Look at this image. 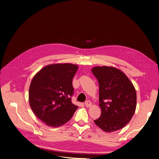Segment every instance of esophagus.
I'll return each mask as SVG.
<instances>
[{
	"instance_id": "obj_1",
	"label": "esophagus",
	"mask_w": 159,
	"mask_h": 159,
	"mask_svg": "<svg viewBox=\"0 0 159 159\" xmlns=\"http://www.w3.org/2000/svg\"><path fill=\"white\" fill-rule=\"evenodd\" d=\"M85 105L86 107H90L92 106V102H90V101H87L85 102Z\"/></svg>"
}]
</instances>
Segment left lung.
I'll list each match as a JSON object with an SVG mask.
<instances>
[{"mask_svg":"<svg viewBox=\"0 0 159 159\" xmlns=\"http://www.w3.org/2000/svg\"><path fill=\"white\" fill-rule=\"evenodd\" d=\"M92 72L99 82L101 116L95 124L111 133L125 126L132 118L137 106V93L127 76L112 66H97Z\"/></svg>","mask_w":159,"mask_h":159,"instance_id":"obj_1","label":"left lung"}]
</instances>
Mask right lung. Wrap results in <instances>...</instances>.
<instances>
[{"label": "right lung", "instance_id": "1", "mask_svg": "<svg viewBox=\"0 0 159 159\" xmlns=\"http://www.w3.org/2000/svg\"><path fill=\"white\" fill-rule=\"evenodd\" d=\"M78 66L57 63L41 69L33 78L29 89L30 107L45 125L57 128L69 121L79 107L72 104V79Z\"/></svg>", "mask_w": 159, "mask_h": 159}]
</instances>
